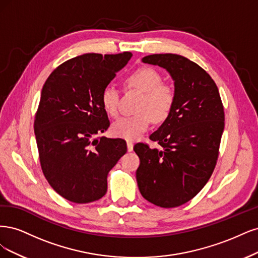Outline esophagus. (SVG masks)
I'll list each match as a JSON object with an SVG mask.
<instances>
[{
	"label": "esophagus",
	"mask_w": 258,
	"mask_h": 258,
	"mask_svg": "<svg viewBox=\"0 0 258 258\" xmlns=\"http://www.w3.org/2000/svg\"><path fill=\"white\" fill-rule=\"evenodd\" d=\"M127 151L131 152L133 151V149H134V144H133V141H127Z\"/></svg>",
	"instance_id": "esophagus-1"
}]
</instances>
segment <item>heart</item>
<instances>
[{"mask_svg":"<svg viewBox=\"0 0 258 258\" xmlns=\"http://www.w3.org/2000/svg\"><path fill=\"white\" fill-rule=\"evenodd\" d=\"M128 89H136L144 93L138 113L122 117L111 125L112 135L126 140L139 138L149 128L152 122H164L171 114L176 104V91L169 84L163 82L160 72L150 66H141L130 73L124 79ZM120 91L111 86H106L101 94V103L105 111L117 117L119 113Z\"/></svg>","mask_w":258,"mask_h":258,"instance_id":"heart-1","label":"heart"}]
</instances>
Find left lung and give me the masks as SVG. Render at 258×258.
<instances>
[{
    "label": "left lung",
    "instance_id": "1",
    "mask_svg": "<svg viewBox=\"0 0 258 258\" xmlns=\"http://www.w3.org/2000/svg\"><path fill=\"white\" fill-rule=\"evenodd\" d=\"M143 62L167 70L177 98L171 114L150 136L162 148L134 147L140 160L137 184L155 206L179 207L201 192L215 168L224 107L214 80L195 62L172 53L147 55Z\"/></svg>",
    "mask_w": 258,
    "mask_h": 258
}]
</instances>
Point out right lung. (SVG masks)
Instances as JSON below:
<instances>
[{"label": "right lung", "instance_id": "add662e5", "mask_svg": "<svg viewBox=\"0 0 258 258\" xmlns=\"http://www.w3.org/2000/svg\"><path fill=\"white\" fill-rule=\"evenodd\" d=\"M131 56L126 51L73 57L49 75L41 90L34 120L40 167L50 186L72 203L101 199L108 172L127 151L124 139L98 135L110 125L102 91Z\"/></svg>", "mask_w": 258, "mask_h": 258}]
</instances>
